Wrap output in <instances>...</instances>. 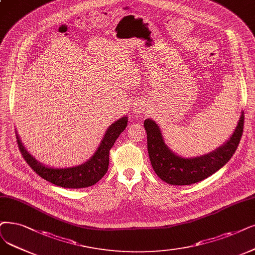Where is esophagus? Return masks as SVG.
I'll list each match as a JSON object with an SVG mask.
<instances>
[{
	"mask_svg": "<svg viewBox=\"0 0 255 255\" xmlns=\"http://www.w3.org/2000/svg\"><path fill=\"white\" fill-rule=\"evenodd\" d=\"M144 112H145V110H144V107L142 106V105H139V104H136L135 106H134V113L135 114H144Z\"/></svg>",
	"mask_w": 255,
	"mask_h": 255,
	"instance_id": "obj_1",
	"label": "esophagus"
}]
</instances>
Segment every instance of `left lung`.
Returning <instances> with one entry per match:
<instances>
[{
    "label": "left lung",
    "mask_w": 255,
    "mask_h": 255,
    "mask_svg": "<svg viewBox=\"0 0 255 255\" xmlns=\"http://www.w3.org/2000/svg\"><path fill=\"white\" fill-rule=\"evenodd\" d=\"M244 112L230 138L213 151L199 157L177 155L165 143L159 126L152 119L144 120L148 156L158 177L170 185H190L215 174L236 152L243 134Z\"/></svg>",
    "instance_id": "obj_1"
}]
</instances>
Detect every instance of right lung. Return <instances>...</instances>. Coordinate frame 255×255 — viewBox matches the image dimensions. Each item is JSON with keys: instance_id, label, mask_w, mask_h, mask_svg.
<instances>
[{"instance_id": "1", "label": "right lung", "mask_w": 255, "mask_h": 255, "mask_svg": "<svg viewBox=\"0 0 255 255\" xmlns=\"http://www.w3.org/2000/svg\"><path fill=\"white\" fill-rule=\"evenodd\" d=\"M128 126V117L124 116L112 124L101 140L94 155L83 164L72 167H50L37 161L25 148L16 133L17 144L26 162L36 174L52 184L65 188H85L92 186L103 178L109 167L110 149L114 145L119 135Z\"/></svg>"}]
</instances>
